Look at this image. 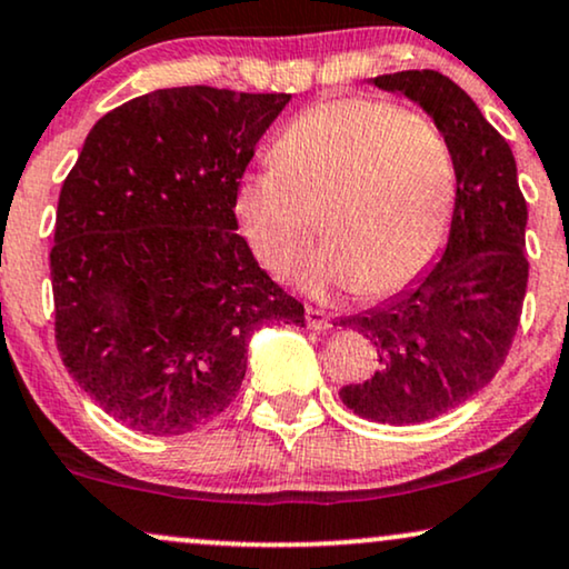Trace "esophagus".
Segmentation results:
<instances>
[{
    "label": "esophagus",
    "mask_w": 569,
    "mask_h": 569,
    "mask_svg": "<svg viewBox=\"0 0 569 569\" xmlns=\"http://www.w3.org/2000/svg\"><path fill=\"white\" fill-rule=\"evenodd\" d=\"M307 328L309 330H328L330 328V317L328 312L317 307H307Z\"/></svg>",
    "instance_id": "1"
}]
</instances>
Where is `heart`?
Returning <instances> with one entry per match:
<instances>
[{"label":"heart","instance_id":"obj_1","mask_svg":"<svg viewBox=\"0 0 569 569\" xmlns=\"http://www.w3.org/2000/svg\"><path fill=\"white\" fill-rule=\"evenodd\" d=\"M456 202V158L435 121L377 98L317 103L286 127L272 166L237 187V216L257 260L286 276L325 216L328 247L299 272L315 297L408 289L442 247Z\"/></svg>","mask_w":569,"mask_h":569}]
</instances>
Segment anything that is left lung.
Returning a JSON list of instances; mask_svg holds the SVG:
<instances>
[{"instance_id": "left-lung-1", "label": "left lung", "mask_w": 569, "mask_h": 569, "mask_svg": "<svg viewBox=\"0 0 569 569\" xmlns=\"http://www.w3.org/2000/svg\"><path fill=\"white\" fill-rule=\"evenodd\" d=\"M369 86L421 106L456 158L442 257L396 297L338 322L372 340L380 359L367 382L340 388V400L361 419L403 427L466 403L502 367L528 283V210L510 146L463 88L435 70Z\"/></svg>"}]
</instances>
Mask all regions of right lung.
Returning <instances> with one entry per match:
<instances>
[{"label":"right lung","instance_id":"add662e5","mask_svg":"<svg viewBox=\"0 0 569 569\" xmlns=\"http://www.w3.org/2000/svg\"><path fill=\"white\" fill-rule=\"evenodd\" d=\"M289 101L153 90L98 119L64 179L57 348L74 382L134 431L171 437L216 419L244 380L249 338L305 325L233 216L254 146Z\"/></svg>","mask_w":569,"mask_h":569}]
</instances>
